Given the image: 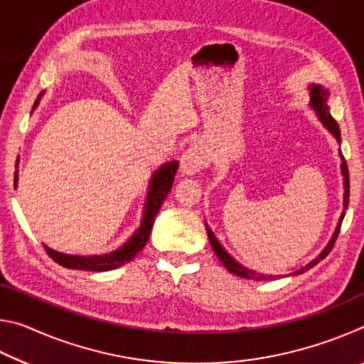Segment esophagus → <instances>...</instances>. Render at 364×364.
<instances>
[{"instance_id":"esophagus-1","label":"esophagus","mask_w":364,"mask_h":364,"mask_svg":"<svg viewBox=\"0 0 364 364\" xmlns=\"http://www.w3.org/2000/svg\"><path fill=\"white\" fill-rule=\"evenodd\" d=\"M208 162H210L208 151L204 146L196 144V146H191L189 149L181 156L180 170L183 175H194L197 171L204 170L208 165Z\"/></svg>"}]
</instances>
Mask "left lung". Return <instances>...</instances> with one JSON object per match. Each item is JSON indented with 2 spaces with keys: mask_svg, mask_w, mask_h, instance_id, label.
<instances>
[{
  "mask_svg": "<svg viewBox=\"0 0 364 364\" xmlns=\"http://www.w3.org/2000/svg\"><path fill=\"white\" fill-rule=\"evenodd\" d=\"M310 97H311V101H310L311 107L316 110L319 120L323 122V125H324L326 128H328V130H329L332 134H334V138L338 141V143H341V130H338L337 122H336L334 119H332V115H331V112H329V106H328L329 93H328V90H324L321 85H310ZM338 154H341V159H342L341 168H342L343 188H345V193H343V212H342V215H341V220H338V223H337V228H336V231H334V236L331 237L329 244L326 245L324 250L321 252V254L318 255V258H315V260L308 263L306 267H304L301 269L295 271L294 274L305 273V271H308L310 268L315 267V264H318L319 260H323V258L329 254L331 249L334 247V242H336V239H337V236H338V231H341V225H342V220H343V217H345V210H347V207H348L350 178H348L347 162H345V159H343L341 151H338ZM205 230H207V234H208V239H210V244H212V247H213V250H215V254H217V257H218V260H220L221 263H223V267H225L228 271H230V273L236 274V276H241V278H245V279H254V281H271V279L276 278V276H273V274L257 273V271H252V269H249V268L242 267L241 263H237V262L234 260V258L223 249V245H221V244L218 242V239L215 237V234L212 232V230H210V228H208L207 225H205Z\"/></svg>",
  "mask_w": 364,
  "mask_h": 364,
  "instance_id": "8db88e82",
  "label": "left lung"
}]
</instances>
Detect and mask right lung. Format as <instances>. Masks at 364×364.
I'll return each instance as SVG.
<instances>
[{"instance_id":"add662e5","label":"right lung","mask_w":364,"mask_h":364,"mask_svg":"<svg viewBox=\"0 0 364 364\" xmlns=\"http://www.w3.org/2000/svg\"><path fill=\"white\" fill-rule=\"evenodd\" d=\"M43 93L38 96V100L35 101L33 109L38 106ZM178 170V162H168L160 167L156 173L152 175V180L149 183V193H147V200L144 207V215L143 220H141V225L136 231H134L133 236L128 239V241L110 254H102V255H67L60 254L58 250L49 249L45 245L48 255L53 258L54 262L59 263L60 267L70 268V269H83V271H109L115 269L132 262L134 257H136L138 252L143 250V247L149 239V234L154 225V218H156L157 212L162 207L164 200L167 199V196L171 189V184L175 181V175ZM17 186V171L14 173V188Z\"/></svg>"}]
</instances>
